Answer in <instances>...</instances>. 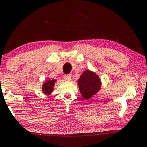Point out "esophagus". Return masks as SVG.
<instances>
[{"label": "esophagus", "mask_w": 147, "mask_h": 147, "mask_svg": "<svg viewBox=\"0 0 147 147\" xmlns=\"http://www.w3.org/2000/svg\"><path fill=\"white\" fill-rule=\"evenodd\" d=\"M64 78H65V80L70 81L71 80V76L70 74H66V75H65Z\"/></svg>", "instance_id": "34e87169"}]
</instances>
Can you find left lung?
I'll use <instances>...</instances> for the list:
<instances>
[{"label": "left lung", "mask_w": 147, "mask_h": 147, "mask_svg": "<svg viewBox=\"0 0 147 147\" xmlns=\"http://www.w3.org/2000/svg\"><path fill=\"white\" fill-rule=\"evenodd\" d=\"M80 91L84 99H88L99 91L101 80L95 73L89 70L83 72L78 80Z\"/></svg>", "instance_id": "obj_1"}]
</instances>
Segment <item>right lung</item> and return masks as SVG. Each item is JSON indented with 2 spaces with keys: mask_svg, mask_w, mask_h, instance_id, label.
<instances>
[{
  "mask_svg": "<svg viewBox=\"0 0 147 147\" xmlns=\"http://www.w3.org/2000/svg\"><path fill=\"white\" fill-rule=\"evenodd\" d=\"M56 82L55 80H47L46 82L43 83L42 86V91L43 93L48 94L50 95V93H52L54 90V82Z\"/></svg>",
  "mask_w": 147,
  "mask_h": 147,
  "instance_id": "obj_1",
  "label": "right lung"
}]
</instances>
